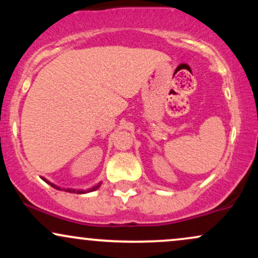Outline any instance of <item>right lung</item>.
Masks as SVG:
<instances>
[{
	"instance_id": "add662e5",
	"label": "right lung",
	"mask_w": 258,
	"mask_h": 258,
	"mask_svg": "<svg viewBox=\"0 0 258 258\" xmlns=\"http://www.w3.org/2000/svg\"><path fill=\"white\" fill-rule=\"evenodd\" d=\"M41 178H42L44 182L47 183V184H49L51 186H53V188L54 189H57V190H63V191H68V193H75V194H86V193H91V191H94V190H97V189H99V186L102 185V182H99V183H97L96 185H93L92 186V188H88V189H74V188H60V186L59 185H55L54 183H52V182H49L48 179H46L44 178V177H41Z\"/></svg>"
}]
</instances>
